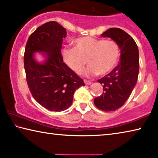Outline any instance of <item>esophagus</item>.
I'll use <instances>...</instances> for the list:
<instances>
[{
  "label": "esophagus",
  "mask_w": 158,
  "mask_h": 158,
  "mask_svg": "<svg viewBox=\"0 0 158 158\" xmlns=\"http://www.w3.org/2000/svg\"><path fill=\"white\" fill-rule=\"evenodd\" d=\"M84 83H85V85H90V84H91V81H87V80H84Z\"/></svg>",
  "instance_id": "obj_1"
}]
</instances>
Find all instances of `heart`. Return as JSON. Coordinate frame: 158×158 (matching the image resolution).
I'll return each instance as SVG.
<instances>
[{
  "label": "heart",
  "instance_id": "obj_1",
  "mask_svg": "<svg viewBox=\"0 0 158 158\" xmlns=\"http://www.w3.org/2000/svg\"><path fill=\"white\" fill-rule=\"evenodd\" d=\"M74 48H65L63 58L67 65L77 74L81 73L89 64L85 74L87 77L104 75L116 65L119 48L116 42L104 40L91 37H83L74 42Z\"/></svg>",
  "mask_w": 158,
  "mask_h": 158
}]
</instances>
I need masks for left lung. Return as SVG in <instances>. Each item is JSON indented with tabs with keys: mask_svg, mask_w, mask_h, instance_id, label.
<instances>
[{
	"mask_svg": "<svg viewBox=\"0 0 158 158\" xmlns=\"http://www.w3.org/2000/svg\"><path fill=\"white\" fill-rule=\"evenodd\" d=\"M101 35L116 42L121 49V60L110 73L98 81L103 85L104 92L94 99V104L101 110L113 111L124 105L137 84L139 49L132 37L121 28H109Z\"/></svg>",
	"mask_w": 158,
	"mask_h": 158,
	"instance_id": "obj_1",
	"label": "left lung"
}]
</instances>
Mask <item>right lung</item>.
I'll return each mask as SVG.
<instances>
[{
  "mask_svg": "<svg viewBox=\"0 0 158 158\" xmlns=\"http://www.w3.org/2000/svg\"><path fill=\"white\" fill-rule=\"evenodd\" d=\"M66 29L56 21H49L32 33L26 45L24 68L32 95L40 105L52 111L68 109L77 89L85 85L83 80L63 63L61 55ZM45 58L38 62L34 55Z\"/></svg>",
  "mask_w": 158,
  "mask_h": 158,
  "instance_id": "add662e5",
  "label": "right lung"
}]
</instances>
